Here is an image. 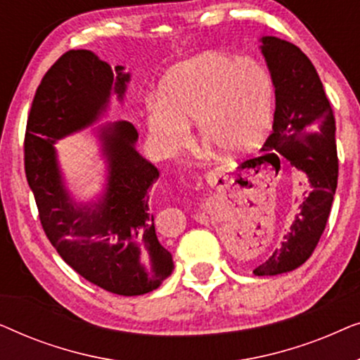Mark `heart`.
Masks as SVG:
<instances>
[{"instance_id":"b5f03b06","label":"heart","mask_w":360,"mask_h":360,"mask_svg":"<svg viewBox=\"0 0 360 360\" xmlns=\"http://www.w3.org/2000/svg\"><path fill=\"white\" fill-rule=\"evenodd\" d=\"M272 110L274 83L262 63L205 52L167 73L159 98L146 103V121L152 144L164 155L188 146L193 120L201 139L244 154L264 141Z\"/></svg>"}]
</instances>
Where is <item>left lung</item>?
<instances>
[{
  "label": "left lung",
  "mask_w": 360,
  "mask_h": 360,
  "mask_svg": "<svg viewBox=\"0 0 360 360\" xmlns=\"http://www.w3.org/2000/svg\"><path fill=\"white\" fill-rule=\"evenodd\" d=\"M275 86L272 134L259 162L278 172V155L307 175L308 185L297 213L274 254L254 270L259 277L292 272L309 259L326 228L338 186L336 124L333 108L311 60L292 42L265 36L260 39Z\"/></svg>",
  "instance_id": "8db88e82"
}]
</instances>
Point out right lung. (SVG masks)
Instances as JSON below:
<instances>
[{
  "label": "right lung",
  "mask_w": 360,
  "mask_h": 360,
  "mask_svg": "<svg viewBox=\"0 0 360 360\" xmlns=\"http://www.w3.org/2000/svg\"><path fill=\"white\" fill-rule=\"evenodd\" d=\"M131 80L91 51H68L44 75L27 117L24 167L49 240L70 267L106 292L136 297L159 288L174 270L159 243L150 190L157 167L136 150L127 121L96 127L106 185L95 201L78 203L63 180L53 144L105 116L111 95L124 100Z\"/></svg>",
  "instance_id": "right-lung-1"
}]
</instances>
